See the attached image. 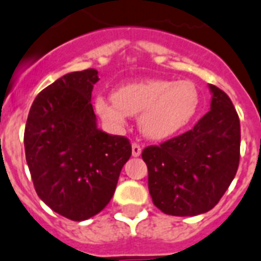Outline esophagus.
<instances>
[{"label":"esophagus","instance_id":"esophagus-1","mask_svg":"<svg viewBox=\"0 0 261 261\" xmlns=\"http://www.w3.org/2000/svg\"><path fill=\"white\" fill-rule=\"evenodd\" d=\"M133 156L134 158H138L142 153V147H140L139 143H133Z\"/></svg>","mask_w":261,"mask_h":261}]
</instances>
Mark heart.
Here are the masks:
<instances>
[{"label":"heart","instance_id":"1","mask_svg":"<svg viewBox=\"0 0 261 261\" xmlns=\"http://www.w3.org/2000/svg\"><path fill=\"white\" fill-rule=\"evenodd\" d=\"M199 102V92L192 81L153 79L123 85L110 99L97 97L96 110L114 126H123L128 115H139V127L144 135L164 139L193 121Z\"/></svg>","mask_w":261,"mask_h":261}]
</instances>
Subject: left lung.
Returning <instances> with one entry per match:
<instances>
[{"mask_svg":"<svg viewBox=\"0 0 261 261\" xmlns=\"http://www.w3.org/2000/svg\"><path fill=\"white\" fill-rule=\"evenodd\" d=\"M210 112L192 130L142 152L153 205L176 217L209 212L234 180L240 156V122L230 97L215 85Z\"/></svg>","mask_w":261,"mask_h":261,"instance_id":"8db88e82","label":"left lung"}]
</instances>
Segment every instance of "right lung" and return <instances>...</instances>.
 I'll use <instances>...</instances> for the list:
<instances>
[{
  "instance_id": "1",
  "label": "right lung",
  "mask_w": 261,
  "mask_h": 261,
  "mask_svg": "<svg viewBox=\"0 0 261 261\" xmlns=\"http://www.w3.org/2000/svg\"><path fill=\"white\" fill-rule=\"evenodd\" d=\"M96 69L71 72L34 99L24 128L26 162L36 193L58 214L85 221L110 202L131 156L127 138L97 127Z\"/></svg>"
}]
</instances>
